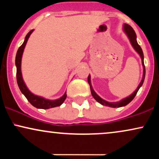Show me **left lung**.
<instances>
[{"label":"left lung","mask_w":159,"mask_h":159,"mask_svg":"<svg viewBox=\"0 0 159 159\" xmlns=\"http://www.w3.org/2000/svg\"><path fill=\"white\" fill-rule=\"evenodd\" d=\"M124 30H125V32L126 33L128 36H129V39H130L131 43H132V46L134 47V49H135L136 52L140 54V57H141V60H142V64H143V78H142V81L140 83V84L138 87V88H137V90L134 91V92L131 95V96H129V97H127V98H124V99H123V100H121V101L119 102H107L105 101V100H103L102 98H100L99 96H98V95L96 94V93H95L93 89L92 86H91L90 76L89 75L88 78H87V81H88L89 84H90V86L91 93H92V96H93V98H95V99H96V101L102 104V105H105V106H109V107H123V106H125V105H128V104H129V102H131L132 101L133 98L135 97L137 93H138V91L140 89V87H141L142 84H143V83L144 81V78H145L146 70H145V66H144V63H143V51H142L141 48H140V46L139 45H138V42H137L135 32H134V30H133L132 27H131L129 25H127V24H125V25H124Z\"/></svg>","instance_id":"obj_1"}]
</instances>
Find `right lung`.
I'll return each instance as SVG.
<instances>
[{
	"label": "right lung",
	"mask_w": 159,
	"mask_h": 159,
	"mask_svg": "<svg viewBox=\"0 0 159 159\" xmlns=\"http://www.w3.org/2000/svg\"><path fill=\"white\" fill-rule=\"evenodd\" d=\"M33 30H31L27 34L23 44L19 47V49H18L17 54H16V68H17V71H16V79H17L18 85H19V87L20 90H21V92L25 95V96L27 98V99L28 100L29 102L32 105H34V107L41 109H48L52 108V107L60 106V105H61L63 102L65 101L66 98V93H65V94L63 95L61 98H59V99L55 100V101H50V100L45 99V98L35 96V95L31 93L28 90V89L27 88V87L25 86V83H24L23 81L21 72V57H22L24 48H25V45H26L27 39H28L30 34H31Z\"/></svg>",
	"instance_id": "add662e5"
}]
</instances>
